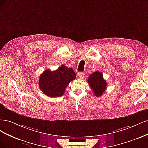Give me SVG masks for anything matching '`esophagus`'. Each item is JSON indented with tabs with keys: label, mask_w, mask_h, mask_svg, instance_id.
I'll return each mask as SVG.
<instances>
[{
	"label": "esophagus",
	"mask_w": 148,
	"mask_h": 148,
	"mask_svg": "<svg viewBox=\"0 0 148 148\" xmlns=\"http://www.w3.org/2000/svg\"><path fill=\"white\" fill-rule=\"evenodd\" d=\"M85 73H83V72H81V73H79V77H80V78H84L85 77Z\"/></svg>",
	"instance_id": "obj_1"
}]
</instances>
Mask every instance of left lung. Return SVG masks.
Here are the masks:
<instances>
[{
    "instance_id": "1",
    "label": "left lung",
    "mask_w": 148,
    "mask_h": 148,
    "mask_svg": "<svg viewBox=\"0 0 148 148\" xmlns=\"http://www.w3.org/2000/svg\"><path fill=\"white\" fill-rule=\"evenodd\" d=\"M87 81L96 97L101 96L105 92L108 85L106 81L103 79V74L101 72L97 71L92 74H90Z\"/></svg>"
}]
</instances>
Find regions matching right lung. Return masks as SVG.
<instances>
[{"label": "right lung", "instance_id": "add662e5", "mask_svg": "<svg viewBox=\"0 0 148 148\" xmlns=\"http://www.w3.org/2000/svg\"><path fill=\"white\" fill-rule=\"evenodd\" d=\"M75 78L73 69L62 64L56 71L47 69L44 71L39 77V88L47 97H60L64 94L70 82Z\"/></svg>", "mask_w": 148, "mask_h": 148}]
</instances>
